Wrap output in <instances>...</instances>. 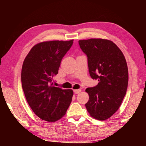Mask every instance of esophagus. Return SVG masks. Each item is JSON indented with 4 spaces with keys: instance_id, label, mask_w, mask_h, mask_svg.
I'll list each match as a JSON object with an SVG mask.
<instances>
[{
    "instance_id": "34e87169",
    "label": "esophagus",
    "mask_w": 146,
    "mask_h": 146,
    "mask_svg": "<svg viewBox=\"0 0 146 146\" xmlns=\"http://www.w3.org/2000/svg\"><path fill=\"white\" fill-rule=\"evenodd\" d=\"M81 90L80 89H76V90H74V93H75V94H79L80 92H81Z\"/></svg>"
}]
</instances>
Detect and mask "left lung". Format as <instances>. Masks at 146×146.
<instances>
[{
  "mask_svg": "<svg viewBox=\"0 0 146 146\" xmlns=\"http://www.w3.org/2000/svg\"><path fill=\"white\" fill-rule=\"evenodd\" d=\"M78 43L87 56L90 76L99 82L97 86L86 89L89 95L86 110L94 119L106 120L119 109L126 94L129 73L125 58L110 40L89 39Z\"/></svg>",
  "mask_w": 146,
  "mask_h": 146,
  "instance_id": "left-lung-1",
  "label": "left lung"
}]
</instances>
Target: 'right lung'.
Segmentation results:
<instances>
[{"mask_svg":"<svg viewBox=\"0 0 146 146\" xmlns=\"http://www.w3.org/2000/svg\"><path fill=\"white\" fill-rule=\"evenodd\" d=\"M73 43V40L38 43L23 62L21 82L26 100L36 115L47 122L63 117L72 100V90L54 86L53 78Z\"/></svg>","mask_w":146,"mask_h":146,"instance_id":"obj_1","label":"right lung"}]
</instances>
